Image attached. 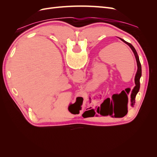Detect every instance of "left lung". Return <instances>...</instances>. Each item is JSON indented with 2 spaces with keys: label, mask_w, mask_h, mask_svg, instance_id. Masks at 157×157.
Instances as JSON below:
<instances>
[{
  "label": "left lung",
  "mask_w": 157,
  "mask_h": 157,
  "mask_svg": "<svg viewBox=\"0 0 157 157\" xmlns=\"http://www.w3.org/2000/svg\"><path fill=\"white\" fill-rule=\"evenodd\" d=\"M119 39L124 42V43H126L127 45L129 46L130 47V48L132 49V50L133 51V52H134V56H135V58H136V61H137V73L136 74V76H135V84H136V86L134 88V89L132 90V93H131V105L132 107H134V103H135V99H136V96L137 94L138 93L139 90H140V78L141 77V63H140V59H139V56L138 55H137V52L136 50V49L134 48V47L130 43H129V42H128L126 41H125L124 40H123L122 39H121V38H119ZM127 104H128V102H127ZM127 113H126L125 115H126ZM109 115H111V113H109Z\"/></svg>",
  "instance_id": "1"
}]
</instances>
